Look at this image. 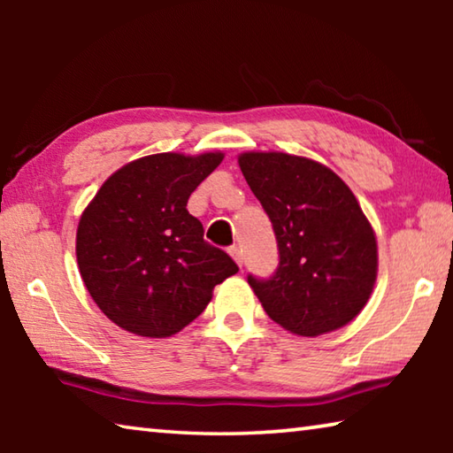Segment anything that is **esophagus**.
<instances>
[{
    "mask_svg": "<svg viewBox=\"0 0 453 453\" xmlns=\"http://www.w3.org/2000/svg\"><path fill=\"white\" fill-rule=\"evenodd\" d=\"M229 256H232V257L235 259V264L242 267V264H243V254H242L240 248H235V245H234V248H229Z\"/></svg>",
    "mask_w": 453,
    "mask_h": 453,
    "instance_id": "1",
    "label": "esophagus"
}]
</instances>
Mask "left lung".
<instances>
[{
    "label": "left lung",
    "mask_w": 453,
    "mask_h": 453,
    "mask_svg": "<svg viewBox=\"0 0 453 453\" xmlns=\"http://www.w3.org/2000/svg\"><path fill=\"white\" fill-rule=\"evenodd\" d=\"M237 162L278 242L273 275H248L265 313L305 337L346 326L370 300L378 275L375 235L356 196L308 157L248 151Z\"/></svg>",
    "instance_id": "obj_1"
}]
</instances>
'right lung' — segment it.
Here are the masks:
<instances>
[{"instance_id":"add662e5","label":"right lung","mask_w":453,"mask_h":453,"mask_svg":"<svg viewBox=\"0 0 453 453\" xmlns=\"http://www.w3.org/2000/svg\"><path fill=\"white\" fill-rule=\"evenodd\" d=\"M224 153H156L107 180L83 211L75 254L89 296L113 324L170 337L191 324L211 291L240 267L203 240L188 199Z\"/></svg>"}]
</instances>
